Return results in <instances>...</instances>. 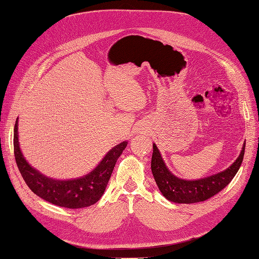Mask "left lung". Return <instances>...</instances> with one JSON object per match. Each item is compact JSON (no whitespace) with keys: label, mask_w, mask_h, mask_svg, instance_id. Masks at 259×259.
I'll return each instance as SVG.
<instances>
[{"label":"left lung","mask_w":259,"mask_h":259,"mask_svg":"<svg viewBox=\"0 0 259 259\" xmlns=\"http://www.w3.org/2000/svg\"><path fill=\"white\" fill-rule=\"evenodd\" d=\"M244 151L245 142L238 159L228 168L204 178L188 180L179 178L171 173L164 162L158 147L153 144L151 170L161 193L168 201L185 204L203 202L214 197L231 182L241 166Z\"/></svg>","instance_id":"left-lung-1"}]
</instances>
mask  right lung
<instances>
[{"label": "right lung", "mask_w": 259, "mask_h": 259, "mask_svg": "<svg viewBox=\"0 0 259 259\" xmlns=\"http://www.w3.org/2000/svg\"><path fill=\"white\" fill-rule=\"evenodd\" d=\"M127 142L114 146L98 165L84 176L72 179H55L32 167L23 156L18 138V117L14 128V153L20 174L31 191L52 204L67 208L91 206L103 197L116 160Z\"/></svg>", "instance_id": "obj_1"}]
</instances>
